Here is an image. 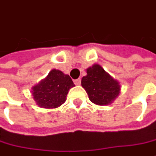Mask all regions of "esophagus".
Here are the masks:
<instances>
[{
	"instance_id": "34e87169",
	"label": "esophagus",
	"mask_w": 156,
	"mask_h": 156,
	"mask_svg": "<svg viewBox=\"0 0 156 156\" xmlns=\"http://www.w3.org/2000/svg\"><path fill=\"white\" fill-rule=\"evenodd\" d=\"M74 83H75V85H80V83H81V79H80V78L75 79V80H74Z\"/></svg>"
}]
</instances>
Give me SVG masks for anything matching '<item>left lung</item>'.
Wrapping results in <instances>:
<instances>
[{
    "instance_id": "left-lung-1",
    "label": "left lung",
    "mask_w": 156,
    "mask_h": 156,
    "mask_svg": "<svg viewBox=\"0 0 156 156\" xmlns=\"http://www.w3.org/2000/svg\"><path fill=\"white\" fill-rule=\"evenodd\" d=\"M87 73V76L81 80V85L92 102L97 105H108L118 96L120 93L119 83L100 65L94 64L88 68Z\"/></svg>"
}]
</instances>
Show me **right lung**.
Segmentation results:
<instances>
[{"label": "right lung", "instance_id": "add662e5", "mask_svg": "<svg viewBox=\"0 0 156 156\" xmlns=\"http://www.w3.org/2000/svg\"><path fill=\"white\" fill-rule=\"evenodd\" d=\"M75 85L69 75L58 69H52L47 78L32 87V96L40 107L54 108L66 101L68 92Z\"/></svg>", "mask_w": 156, "mask_h": 156}]
</instances>
